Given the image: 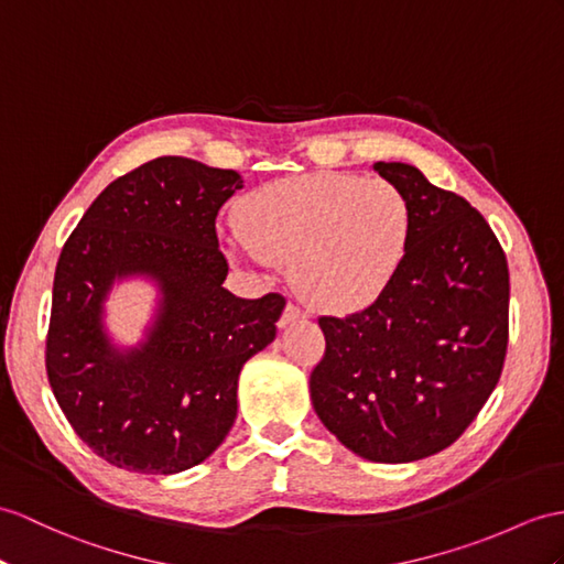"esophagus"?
<instances>
[{
	"label": "esophagus",
	"instance_id": "esophagus-1",
	"mask_svg": "<svg viewBox=\"0 0 564 564\" xmlns=\"http://www.w3.org/2000/svg\"><path fill=\"white\" fill-rule=\"evenodd\" d=\"M299 318H304V311H301L296 304H292V301H290V304H286L284 306V311H282V315H280V327H286V325H290V323H294V321H299Z\"/></svg>",
	"mask_w": 564,
	"mask_h": 564
}]
</instances>
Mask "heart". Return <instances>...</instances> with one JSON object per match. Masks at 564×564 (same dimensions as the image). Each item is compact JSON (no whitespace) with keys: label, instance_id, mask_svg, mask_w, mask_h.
I'll return each instance as SVG.
<instances>
[{"label":"heart","instance_id":"1","mask_svg":"<svg viewBox=\"0 0 564 564\" xmlns=\"http://www.w3.org/2000/svg\"><path fill=\"white\" fill-rule=\"evenodd\" d=\"M239 246L260 263L294 265L296 290L329 313L373 304L400 272L414 213L400 186L347 172H311L251 191Z\"/></svg>","mask_w":564,"mask_h":564}]
</instances>
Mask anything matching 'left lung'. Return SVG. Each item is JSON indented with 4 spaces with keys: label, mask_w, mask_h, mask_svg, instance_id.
<instances>
[{
    "label": "left lung",
    "mask_w": 564,
    "mask_h": 564,
    "mask_svg": "<svg viewBox=\"0 0 564 564\" xmlns=\"http://www.w3.org/2000/svg\"><path fill=\"white\" fill-rule=\"evenodd\" d=\"M414 213L400 272L368 308L323 315L311 402L354 455L431 457L469 429L496 390L510 337V270L469 200L404 162H376Z\"/></svg>",
    "instance_id": "obj_1"
}]
</instances>
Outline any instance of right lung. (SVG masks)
<instances>
[{"label": "right lung", "mask_w": 564, "mask_h": 564, "mask_svg": "<svg viewBox=\"0 0 564 564\" xmlns=\"http://www.w3.org/2000/svg\"><path fill=\"white\" fill-rule=\"evenodd\" d=\"M243 186L235 170L164 155L115 178L66 239L45 345L50 388L95 455L135 474L200 464L237 419L241 366L274 339L282 294L227 292L215 219ZM159 280L163 304L145 346L117 352L101 301L123 273Z\"/></svg>", "instance_id": "obj_1"}]
</instances>
